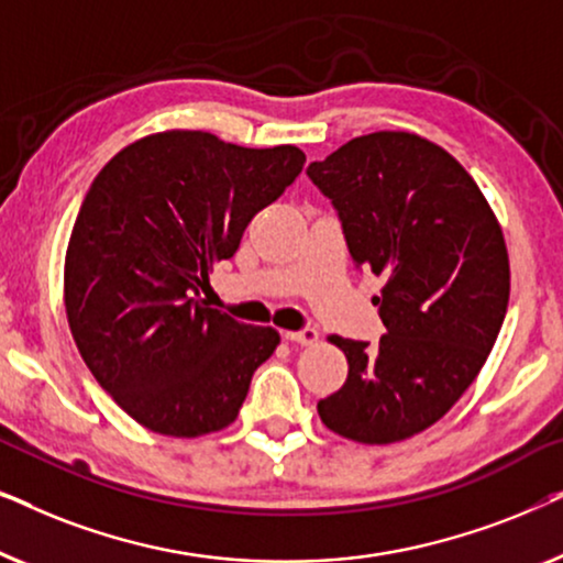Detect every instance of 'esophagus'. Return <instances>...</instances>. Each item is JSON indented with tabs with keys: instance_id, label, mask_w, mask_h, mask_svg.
Segmentation results:
<instances>
[{
	"instance_id": "34e87169",
	"label": "esophagus",
	"mask_w": 563,
	"mask_h": 563,
	"mask_svg": "<svg viewBox=\"0 0 563 563\" xmlns=\"http://www.w3.org/2000/svg\"><path fill=\"white\" fill-rule=\"evenodd\" d=\"M287 341L299 343V345H314L320 341V333L314 328H302V330H284L282 333Z\"/></svg>"
}]
</instances>
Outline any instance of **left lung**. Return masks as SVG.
<instances>
[{
  "label": "left lung",
  "mask_w": 563,
  "mask_h": 563,
  "mask_svg": "<svg viewBox=\"0 0 563 563\" xmlns=\"http://www.w3.org/2000/svg\"><path fill=\"white\" fill-rule=\"evenodd\" d=\"M333 202L356 268L384 276L379 343L330 335L349 379L318 402L351 441L384 445L433 426L482 372L510 299V261L487 199L451 153L412 133L353 137L307 166Z\"/></svg>",
  "instance_id": "1"
}]
</instances>
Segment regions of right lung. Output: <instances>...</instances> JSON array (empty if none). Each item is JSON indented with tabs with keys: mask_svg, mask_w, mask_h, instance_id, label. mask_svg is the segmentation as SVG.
Returning <instances> with one entry per match:
<instances>
[{
	"mask_svg": "<svg viewBox=\"0 0 563 563\" xmlns=\"http://www.w3.org/2000/svg\"><path fill=\"white\" fill-rule=\"evenodd\" d=\"M302 166L295 145L166 130L91 181L66 251L68 325L95 379L143 428L197 438L238 418L279 333L207 307L199 289Z\"/></svg>",
	"mask_w": 563,
	"mask_h": 563,
	"instance_id": "1",
	"label": "right lung"
}]
</instances>
